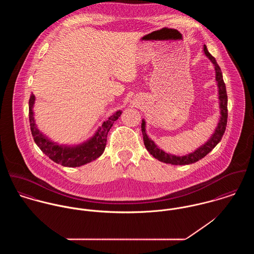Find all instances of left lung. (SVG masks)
<instances>
[{
    "mask_svg": "<svg viewBox=\"0 0 254 254\" xmlns=\"http://www.w3.org/2000/svg\"><path fill=\"white\" fill-rule=\"evenodd\" d=\"M203 51L205 56L211 61V63L214 64L215 68V73H216V81H217L218 94H219V101H220V119L218 122L217 127L213 133V135L210 137V139L204 144V145L199 146L196 148L193 152H190L189 154L183 155V156H176L174 154L167 153L163 151L161 148H159L157 145L154 144L152 140L148 138V136L145 133V120H142V133L144 137V144L145 145V148L148 150V152L157 160L164 162V163H169L173 165H187V164H191L199 159L203 158L207 153H209L216 145L218 143L221 141L225 130L227 126V119H228V97H227V91H226V86L223 80V75L221 68L218 65L216 60L209 54L207 51V48L205 45H203Z\"/></svg>",
    "mask_w": 254,
    "mask_h": 254,
    "instance_id": "left-lung-1",
    "label": "left lung"
}]
</instances>
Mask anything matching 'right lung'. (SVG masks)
<instances>
[{
	"mask_svg": "<svg viewBox=\"0 0 254 254\" xmlns=\"http://www.w3.org/2000/svg\"><path fill=\"white\" fill-rule=\"evenodd\" d=\"M34 102L35 96L31 94L29 99V122L34 142L40 149L47 156H49V158L56 163L66 167H79L100 157L105 151L110 128L112 127L114 121L117 120L121 115L120 110L113 113L107 121L103 123V125L90 140L81 145L75 146L60 145L50 141L37 128L33 112Z\"/></svg>",
	"mask_w": 254,
	"mask_h": 254,
	"instance_id": "right-lung-1",
	"label": "right lung"
}]
</instances>
